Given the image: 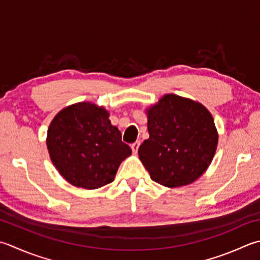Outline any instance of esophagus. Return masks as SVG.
I'll list each match as a JSON object with an SVG mask.
<instances>
[{
    "label": "esophagus",
    "mask_w": 260,
    "mask_h": 260,
    "mask_svg": "<svg viewBox=\"0 0 260 260\" xmlns=\"http://www.w3.org/2000/svg\"><path fill=\"white\" fill-rule=\"evenodd\" d=\"M140 141H136L135 142V143H133V144H132L131 145V147H132V150H133V152H134V153H136V152L137 151H139V147H140Z\"/></svg>",
    "instance_id": "34e87169"
}]
</instances>
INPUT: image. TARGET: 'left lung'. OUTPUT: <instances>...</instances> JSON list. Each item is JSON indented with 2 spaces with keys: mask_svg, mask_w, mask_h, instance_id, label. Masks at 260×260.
I'll use <instances>...</instances> for the list:
<instances>
[{
  "mask_svg": "<svg viewBox=\"0 0 260 260\" xmlns=\"http://www.w3.org/2000/svg\"><path fill=\"white\" fill-rule=\"evenodd\" d=\"M150 137L139 156L151 179L180 187L198 179L211 165L217 146L214 119L204 106L167 94L147 111Z\"/></svg>",
  "mask_w": 260,
  "mask_h": 260,
  "instance_id": "8db88e82",
  "label": "left lung"
}]
</instances>
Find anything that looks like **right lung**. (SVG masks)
Listing matches in <instances>:
<instances>
[{"label":"right lung","instance_id":"obj_1","mask_svg":"<svg viewBox=\"0 0 260 260\" xmlns=\"http://www.w3.org/2000/svg\"><path fill=\"white\" fill-rule=\"evenodd\" d=\"M108 117L101 107L80 103L59 111L50 124V159L73 186L95 189L110 184L121 161L131 155V147Z\"/></svg>","mask_w":260,"mask_h":260}]
</instances>
